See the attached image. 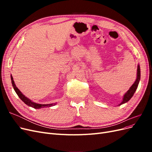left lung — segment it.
<instances>
[{
    "instance_id": "obj_1",
    "label": "left lung",
    "mask_w": 152,
    "mask_h": 152,
    "mask_svg": "<svg viewBox=\"0 0 152 152\" xmlns=\"http://www.w3.org/2000/svg\"><path fill=\"white\" fill-rule=\"evenodd\" d=\"M140 76H141L140 68V65H138V66H137V70L136 80L134 83L133 84L132 86L130 87V89L127 91V92L125 94H124L122 102V103H121V104L119 105H121L122 104L127 103L128 101H129V99L132 97V96L134 95L137 86H138L139 82H140Z\"/></svg>"
}]
</instances>
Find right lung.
<instances>
[{
	"instance_id": "obj_1",
	"label": "right lung",
	"mask_w": 152,
	"mask_h": 152,
	"mask_svg": "<svg viewBox=\"0 0 152 152\" xmlns=\"http://www.w3.org/2000/svg\"><path fill=\"white\" fill-rule=\"evenodd\" d=\"M11 82H12V87L14 89H15V92L16 93V94H18V96H19V98L23 102L26 104H27L29 107H31L34 108H44V107H52V106H54L56 104V103H53V104H39V103H36L34 102H32L30 99H29L28 98H26L25 96H24L23 94L21 91L18 89V87L16 86L15 84V82L13 80V78L12 77V75L11 76Z\"/></svg>"
}]
</instances>
